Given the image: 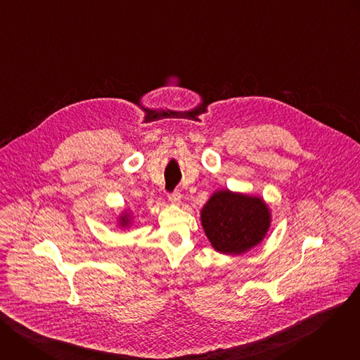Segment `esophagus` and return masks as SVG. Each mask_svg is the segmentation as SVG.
<instances>
[{
  "label": "esophagus",
  "mask_w": 360,
  "mask_h": 360,
  "mask_svg": "<svg viewBox=\"0 0 360 360\" xmlns=\"http://www.w3.org/2000/svg\"><path fill=\"white\" fill-rule=\"evenodd\" d=\"M181 199H182V195L179 192H174L168 196V200L172 203V205H181Z\"/></svg>",
  "instance_id": "obj_1"
}]
</instances>
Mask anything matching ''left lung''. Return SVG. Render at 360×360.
Wrapping results in <instances>:
<instances>
[{
    "label": "left lung",
    "mask_w": 360,
    "mask_h": 360,
    "mask_svg": "<svg viewBox=\"0 0 360 360\" xmlns=\"http://www.w3.org/2000/svg\"><path fill=\"white\" fill-rule=\"evenodd\" d=\"M272 214L264 198L215 191L200 210V224L212 248L224 255H242L266 236Z\"/></svg>",
    "instance_id": "left-lung-1"
}]
</instances>
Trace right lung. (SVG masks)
I'll use <instances>...</instances> for the list:
<instances>
[{
	"instance_id": "add662e5",
	"label": "right lung",
	"mask_w": 360,
	"mask_h": 360,
	"mask_svg": "<svg viewBox=\"0 0 360 360\" xmlns=\"http://www.w3.org/2000/svg\"><path fill=\"white\" fill-rule=\"evenodd\" d=\"M117 225L120 226V228H124V229H128L131 225H132V214L128 211V210H125V211H122L121 214H120V217H118V221H117Z\"/></svg>"
}]
</instances>
